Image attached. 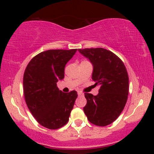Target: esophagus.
Returning <instances> with one entry per match:
<instances>
[{"mask_svg": "<svg viewBox=\"0 0 154 154\" xmlns=\"http://www.w3.org/2000/svg\"><path fill=\"white\" fill-rule=\"evenodd\" d=\"M78 95L79 96H83V95H84V93H82V92H78Z\"/></svg>", "mask_w": 154, "mask_h": 154, "instance_id": "34e87169", "label": "esophagus"}]
</instances>
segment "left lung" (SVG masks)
Masks as SVG:
<instances>
[{
  "label": "left lung",
  "mask_w": 154,
  "mask_h": 154,
  "mask_svg": "<svg viewBox=\"0 0 154 154\" xmlns=\"http://www.w3.org/2000/svg\"><path fill=\"white\" fill-rule=\"evenodd\" d=\"M93 66L92 79L99 85L97 95L85 93L83 108L90 122L97 126L110 125L119 117L128 100L129 77L125 64L114 53L103 48L79 49Z\"/></svg>",
  "instance_id": "obj_1"
}]
</instances>
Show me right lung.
I'll list each match as a JSON object with an SVG mask.
<instances>
[{
	"instance_id": "1",
	"label": "right lung",
	"mask_w": 154,
	"mask_h": 154,
	"mask_svg": "<svg viewBox=\"0 0 154 154\" xmlns=\"http://www.w3.org/2000/svg\"><path fill=\"white\" fill-rule=\"evenodd\" d=\"M77 49L48 50L35 56L23 77L24 98L28 109L39 124L56 130L68 122L77 91L63 93L56 83L64 77L66 63Z\"/></svg>"
}]
</instances>
